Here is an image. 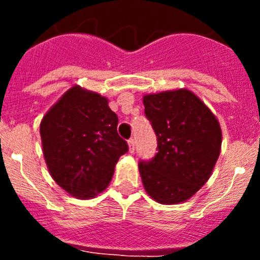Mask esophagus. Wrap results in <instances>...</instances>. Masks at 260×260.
I'll return each instance as SVG.
<instances>
[{"label": "esophagus", "mask_w": 260, "mask_h": 260, "mask_svg": "<svg viewBox=\"0 0 260 260\" xmlns=\"http://www.w3.org/2000/svg\"><path fill=\"white\" fill-rule=\"evenodd\" d=\"M127 144H128V151H130V152H134L135 151V139H128L127 141Z\"/></svg>", "instance_id": "34e87169"}]
</instances>
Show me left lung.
<instances>
[{
	"label": "left lung",
	"mask_w": 260,
	"mask_h": 260,
	"mask_svg": "<svg viewBox=\"0 0 260 260\" xmlns=\"http://www.w3.org/2000/svg\"><path fill=\"white\" fill-rule=\"evenodd\" d=\"M144 113L157 137L151 161L139 162L144 189L160 204L189 201L212 174L221 151L220 123L190 89L143 96Z\"/></svg>",
	"instance_id": "obj_1"
}]
</instances>
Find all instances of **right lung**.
Returning a JSON list of instances; mask_svg holds the SVG:
<instances>
[{
	"label": "right lung",
	"instance_id": "right-lung-1",
	"mask_svg": "<svg viewBox=\"0 0 260 260\" xmlns=\"http://www.w3.org/2000/svg\"><path fill=\"white\" fill-rule=\"evenodd\" d=\"M108 99L73 86L48 110L40 137L50 176L71 197L92 199L104 191L127 143Z\"/></svg>",
	"mask_w": 260,
	"mask_h": 260
}]
</instances>
